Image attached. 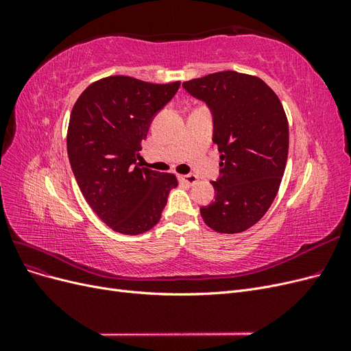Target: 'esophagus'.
Returning <instances> with one entry per match:
<instances>
[{
    "label": "esophagus",
    "instance_id": "34e87169",
    "mask_svg": "<svg viewBox=\"0 0 351 351\" xmlns=\"http://www.w3.org/2000/svg\"><path fill=\"white\" fill-rule=\"evenodd\" d=\"M178 178H180V182H183V183H186V184H189V186H193V184H196V183H197V177H196L195 174L180 176Z\"/></svg>",
    "mask_w": 351,
    "mask_h": 351
}]
</instances>
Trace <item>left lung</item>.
<instances>
[{"label":"left lung","instance_id":"1","mask_svg":"<svg viewBox=\"0 0 351 351\" xmlns=\"http://www.w3.org/2000/svg\"><path fill=\"white\" fill-rule=\"evenodd\" d=\"M214 115L221 177L215 200L200 208L205 224L222 234L246 231L278 193L289 155V121L280 98L256 76L218 71L183 83Z\"/></svg>","mask_w":351,"mask_h":351}]
</instances>
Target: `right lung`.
<instances>
[{"mask_svg":"<svg viewBox=\"0 0 351 351\" xmlns=\"http://www.w3.org/2000/svg\"><path fill=\"white\" fill-rule=\"evenodd\" d=\"M178 88L180 82L108 76L89 84L71 110L67 152L73 174L95 214L121 234L155 227L178 186L174 174L136 164L154 115Z\"/></svg>","mask_w":351,"mask_h":351,"instance_id":"add662e5","label":"right lung"}]
</instances>
